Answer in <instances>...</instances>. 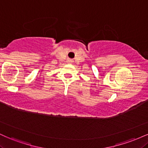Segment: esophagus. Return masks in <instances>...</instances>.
Masks as SVG:
<instances>
[{
  "label": "esophagus",
  "instance_id": "34e87169",
  "mask_svg": "<svg viewBox=\"0 0 148 148\" xmlns=\"http://www.w3.org/2000/svg\"><path fill=\"white\" fill-rule=\"evenodd\" d=\"M67 62H68V63H72V62H73V60H68V61H67Z\"/></svg>",
  "mask_w": 148,
  "mask_h": 148
}]
</instances>
